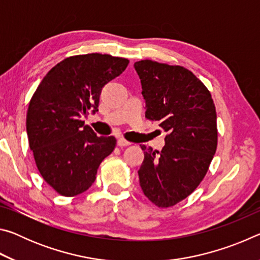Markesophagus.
<instances>
[{
    "mask_svg": "<svg viewBox=\"0 0 260 260\" xmlns=\"http://www.w3.org/2000/svg\"><path fill=\"white\" fill-rule=\"evenodd\" d=\"M117 144L119 147H128V146H131V142H128V141H126V140H124V139H118V141H117Z\"/></svg>",
    "mask_w": 260,
    "mask_h": 260,
    "instance_id": "obj_1",
    "label": "esophagus"
}]
</instances>
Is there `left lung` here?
Segmentation results:
<instances>
[{"mask_svg":"<svg viewBox=\"0 0 260 260\" xmlns=\"http://www.w3.org/2000/svg\"><path fill=\"white\" fill-rule=\"evenodd\" d=\"M134 68L146 117L167 133L161 151L141 146L140 186L153 204L170 208L190 195L208 172L218 142L215 107L208 88L187 69L150 59Z\"/></svg>","mask_w":260,"mask_h":260,"instance_id":"8db88e82","label":"left lung"}]
</instances>
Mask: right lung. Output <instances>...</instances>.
I'll use <instances>...</instances> for the list:
<instances>
[{
	"instance_id": "obj_1",
	"label": "right lung",
	"mask_w": 260,
	"mask_h": 260,
	"mask_svg": "<svg viewBox=\"0 0 260 260\" xmlns=\"http://www.w3.org/2000/svg\"><path fill=\"white\" fill-rule=\"evenodd\" d=\"M128 63L102 54L68 57L46 74L30 99L26 117L29 148L42 178L60 195L86 191L101 162L116 148L113 136H98L81 118L99 111L102 88Z\"/></svg>"
}]
</instances>
